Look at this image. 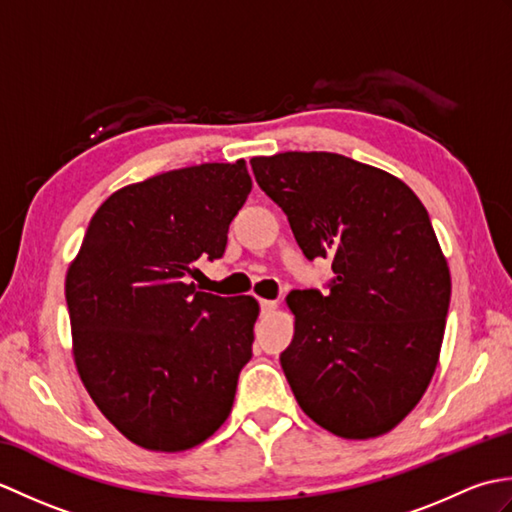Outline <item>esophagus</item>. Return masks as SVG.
Instances as JSON below:
<instances>
[{"instance_id": "obj_1", "label": "esophagus", "mask_w": 512, "mask_h": 512, "mask_svg": "<svg viewBox=\"0 0 512 512\" xmlns=\"http://www.w3.org/2000/svg\"><path fill=\"white\" fill-rule=\"evenodd\" d=\"M259 308H262L264 314H270L277 308V301H270V299H259Z\"/></svg>"}]
</instances>
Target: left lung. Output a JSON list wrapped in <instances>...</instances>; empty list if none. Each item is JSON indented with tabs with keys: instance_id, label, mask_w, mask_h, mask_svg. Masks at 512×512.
Wrapping results in <instances>:
<instances>
[{
	"instance_id": "8db88e82",
	"label": "left lung",
	"mask_w": 512,
	"mask_h": 512,
	"mask_svg": "<svg viewBox=\"0 0 512 512\" xmlns=\"http://www.w3.org/2000/svg\"><path fill=\"white\" fill-rule=\"evenodd\" d=\"M328 295L295 290L279 361L299 407L334 436L376 438L418 405L436 372L451 275L429 213L405 182L328 151L250 160Z\"/></svg>"
}]
</instances>
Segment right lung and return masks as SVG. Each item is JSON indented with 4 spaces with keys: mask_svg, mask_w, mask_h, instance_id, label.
Instances as JSON below:
<instances>
[{
    "mask_svg": "<svg viewBox=\"0 0 512 512\" xmlns=\"http://www.w3.org/2000/svg\"><path fill=\"white\" fill-rule=\"evenodd\" d=\"M250 187L246 162H206L112 193L65 277L74 363L103 416L149 451H184L222 427L253 356V297L193 281L220 259Z\"/></svg>",
    "mask_w": 512,
    "mask_h": 512,
    "instance_id": "obj_1",
    "label": "right lung"
}]
</instances>
